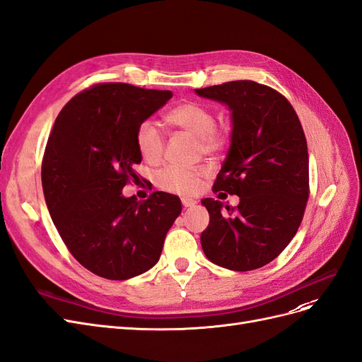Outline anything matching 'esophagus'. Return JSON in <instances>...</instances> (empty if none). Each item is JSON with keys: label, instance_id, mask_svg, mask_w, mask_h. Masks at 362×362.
I'll use <instances>...</instances> for the list:
<instances>
[{"label": "esophagus", "instance_id": "esophagus-1", "mask_svg": "<svg viewBox=\"0 0 362 362\" xmlns=\"http://www.w3.org/2000/svg\"><path fill=\"white\" fill-rule=\"evenodd\" d=\"M197 203L195 200H192V199H187V197H183L182 199V204H183V208H192V206Z\"/></svg>", "mask_w": 362, "mask_h": 362}]
</instances>
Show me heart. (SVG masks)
<instances>
[{"label": "heart", "mask_w": 362, "mask_h": 362, "mask_svg": "<svg viewBox=\"0 0 362 362\" xmlns=\"http://www.w3.org/2000/svg\"><path fill=\"white\" fill-rule=\"evenodd\" d=\"M170 126L177 127L197 138L199 151L212 154L226 147L229 141L227 129L216 126V117L211 107L202 103L188 101L174 106L163 115ZM136 147L141 158L148 163H158L163 156V138L159 129L151 121H142L135 133ZM206 175V170L195 167H167L158 175V185L163 191L180 195L195 194L200 188V182Z\"/></svg>", "instance_id": "1"}]
</instances>
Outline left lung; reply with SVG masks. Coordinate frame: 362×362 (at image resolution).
Instances as JSON below:
<instances>
[{
  "instance_id": "8db88e82",
  "label": "left lung",
  "mask_w": 362,
  "mask_h": 362,
  "mask_svg": "<svg viewBox=\"0 0 362 362\" xmlns=\"http://www.w3.org/2000/svg\"><path fill=\"white\" fill-rule=\"evenodd\" d=\"M195 92L232 110V144L212 191L240 197L226 211L220 200H202L211 218L203 252L229 270H256L284 252L303 218L309 158L300 119L282 94L252 80Z\"/></svg>"
}]
</instances>
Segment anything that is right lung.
Here are the masks:
<instances>
[{
  "label": "right lung",
  "mask_w": 362,
  "mask_h": 362,
  "mask_svg": "<svg viewBox=\"0 0 362 362\" xmlns=\"http://www.w3.org/2000/svg\"><path fill=\"white\" fill-rule=\"evenodd\" d=\"M171 97V90L98 83L66 103L49 133L40 173L47 208L71 255L100 277L126 281L150 270L182 211L168 192L142 202L122 195L139 180L136 129Z\"/></svg>",
  "instance_id": "add662e5"
}]
</instances>
